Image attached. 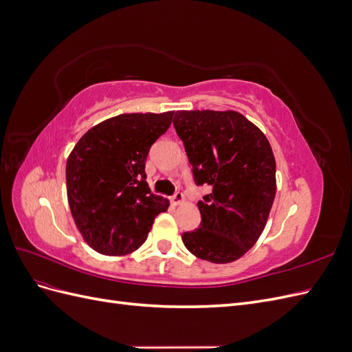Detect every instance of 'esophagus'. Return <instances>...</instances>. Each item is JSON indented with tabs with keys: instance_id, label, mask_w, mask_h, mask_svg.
Wrapping results in <instances>:
<instances>
[{
	"instance_id": "esophagus-1",
	"label": "esophagus",
	"mask_w": 352,
	"mask_h": 352,
	"mask_svg": "<svg viewBox=\"0 0 352 352\" xmlns=\"http://www.w3.org/2000/svg\"><path fill=\"white\" fill-rule=\"evenodd\" d=\"M185 201V195L182 194V192H176L173 197H172V202L175 206H179V204H182V202Z\"/></svg>"
}]
</instances>
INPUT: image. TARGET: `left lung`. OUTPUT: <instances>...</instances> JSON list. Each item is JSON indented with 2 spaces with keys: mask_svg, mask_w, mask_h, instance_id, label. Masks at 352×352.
<instances>
[{
  "mask_svg": "<svg viewBox=\"0 0 352 352\" xmlns=\"http://www.w3.org/2000/svg\"><path fill=\"white\" fill-rule=\"evenodd\" d=\"M195 185L211 192L198 202L201 225L185 232L189 252L232 263L257 242L276 195V162L267 138L236 111H176Z\"/></svg>",
  "mask_w": 352,
  "mask_h": 352,
  "instance_id": "8db88e82",
  "label": "left lung"
}]
</instances>
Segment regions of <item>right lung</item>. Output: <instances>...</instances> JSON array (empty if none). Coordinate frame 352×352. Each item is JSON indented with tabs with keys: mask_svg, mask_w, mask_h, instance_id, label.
I'll use <instances>...</instances> for the list:
<instances>
[{
	"mask_svg": "<svg viewBox=\"0 0 352 352\" xmlns=\"http://www.w3.org/2000/svg\"><path fill=\"white\" fill-rule=\"evenodd\" d=\"M175 111L120 114L94 126L66 166L67 199L83 239L104 255L133 252L168 201L151 194L145 162Z\"/></svg>",
	"mask_w": 352,
	"mask_h": 352,
	"instance_id": "right-lung-1",
	"label": "right lung"
}]
</instances>
